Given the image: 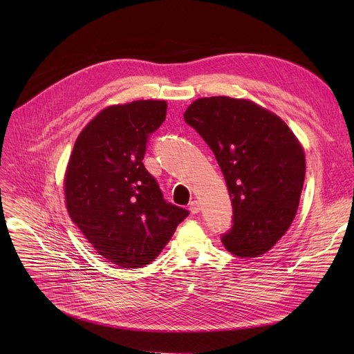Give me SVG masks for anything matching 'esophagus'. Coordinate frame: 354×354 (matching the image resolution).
<instances>
[{
  "label": "esophagus",
  "mask_w": 354,
  "mask_h": 354,
  "mask_svg": "<svg viewBox=\"0 0 354 354\" xmlns=\"http://www.w3.org/2000/svg\"><path fill=\"white\" fill-rule=\"evenodd\" d=\"M199 209H201L199 202L194 199V201L189 203V211H191V214H198V212H199Z\"/></svg>",
  "instance_id": "obj_1"
}]
</instances>
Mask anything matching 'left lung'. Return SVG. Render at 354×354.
<instances>
[{
  "label": "left lung",
  "mask_w": 354,
  "mask_h": 354,
  "mask_svg": "<svg viewBox=\"0 0 354 354\" xmlns=\"http://www.w3.org/2000/svg\"><path fill=\"white\" fill-rule=\"evenodd\" d=\"M183 118L211 147L227 182L232 227L222 244L241 258L266 254L299 208L306 176L300 142L280 118L244 99L202 97Z\"/></svg>",
  "instance_id": "obj_1"
}]
</instances>
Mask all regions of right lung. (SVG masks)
I'll list each match as a JSON object with an SVG mask.
<instances>
[{"instance_id": "obj_1", "label": "right lung", "mask_w": 354, "mask_h": 354, "mask_svg": "<svg viewBox=\"0 0 354 354\" xmlns=\"http://www.w3.org/2000/svg\"><path fill=\"white\" fill-rule=\"evenodd\" d=\"M166 107L138 100L102 110L79 135L67 166L70 218L103 258L123 268L151 264L189 215L165 201L142 162Z\"/></svg>"}]
</instances>
